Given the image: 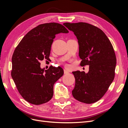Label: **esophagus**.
<instances>
[{"label":"esophagus","instance_id":"1","mask_svg":"<svg viewBox=\"0 0 128 128\" xmlns=\"http://www.w3.org/2000/svg\"><path fill=\"white\" fill-rule=\"evenodd\" d=\"M64 73L65 74H67L69 73V72L68 70H67L66 69H64Z\"/></svg>","mask_w":128,"mask_h":128}]
</instances>
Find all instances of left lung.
<instances>
[{"mask_svg":"<svg viewBox=\"0 0 128 128\" xmlns=\"http://www.w3.org/2000/svg\"><path fill=\"white\" fill-rule=\"evenodd\" d=\"M64 25L78 40L80 65L89 66L88 73L72 72L75 78L72 96L80 102L94 103L102 97L114 80L116 58L113 47L105 34L96 26L85 22Z\"/></svg>","mask_w":128,"mask_h":128,"instance_id":"8db88e82","label":"left lung"}]
</instances>
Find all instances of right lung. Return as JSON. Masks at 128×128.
I'll return each mask as SVG.
<instances>
[{
	"label": "right lung",
	"instance_id": "right-lung-1",
	"mask_svg": "<svg viewBox=\"0 0 128 128\" xmlns=\"http://www.w3.org/2000/svg\"><path fill=\"white\" fill-rule=\"evenodd\" d=\"M68 30L58 23L37 26L27 33L18 44L12 58L11 76L18 91L26 102L41 104L50 101L54 83L64 75L60 67L40 68V61L48 60L56 34Z\"/></svg>",
	"mask_w": 128,
	"mask_h": 128
}]
</instances>
